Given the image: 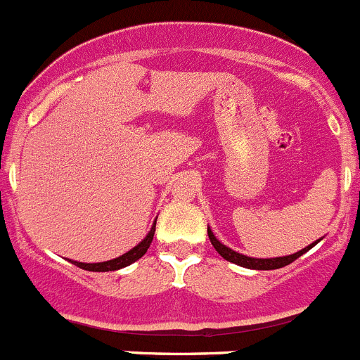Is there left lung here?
I'll return each mask as SVG.
<instances>
[{"label": "left lung", "mask_w": 360, "mask_h": 360, "mask_svg": "<svg viewBox=\"0 0 360 360\" xmlns=\"http://www.w3.org/2000/svg\"><path fill=\"white\" fill-rule=\"evenodd\" d=\"M208 238H210V241H212L213 247H215V250L219 252V254L222 255L226 261L233 262V264H238V266H243V268H248V269H261V271H268V269H278V268H283V266L290 264V262L296 261L297 257H301L302 254H306L309 248H313L320 241V240L313 241V243H309L308 247H304L302 250L296 252V254H292V255H283V257L257 259V257H248V255L240 254V252L233 250V248H229V247H226L224 243H220V241L215 238V234L212 233V229H210V227H208Z\"/></svg>", "instance_id": "obj_1"}]
</instances>
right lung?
Returning a JSON list of instances; mask_svg holds the SVG:
<instances>
[{
	"label": "right lung",
	"instance_id": "add662e5",
	"mask_svg": "<svg viewBox=\"0 0 360 360\" xmlns=\"http://www.w3.org/2000/svg\"><path fill=\"white\" fill-rule=\"evenodd\" d=\"M155 222H158V219L154 220V224H152V227H150V231L147 233V236H145L143 240L136 245V247H133L129 252H126V254L120 255V257H115V259H112V261H105V262H94V264H85V262H78V261H71V262H73L75 266H78V268L87 269V271H101L103 273V271H117V269L126 268V266L133 264V262H136L138 259L143 257L145 252L148 250L152 240H154Z\"/></svg>",
	"mask_w": 360,
	"mask_h": 360
}]
</instances>
